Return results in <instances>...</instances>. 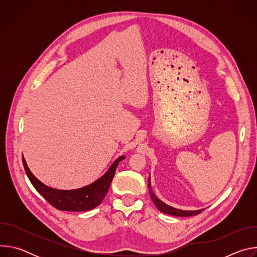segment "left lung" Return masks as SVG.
Listing matches in <instances>:
<instances>
[{
  "label": "left lung",
  "instance_id": "obj_1",
  "mask_svg": "<svg viewBox=\"0 0 257 257\" xmlns=\"http://www.w3.org/2000/svg\"><path fill=\"white\" fill-rule=\"evenodd\" d=\"M149 189H150V194H151L152 200L154 201L155 205L158 207V209L160 211H162L164 213H167L170 215H175V216H192V215H196V214L200 213L203 210V208L198 209V210H182V209H178V208H175L173 206L166 204L165 202L160 200L154 193V191L152 189V184H151V176L149 178Z\"/></svg>",
  "mask_w": 257,
  "mask_h": 257
}]
</instances>
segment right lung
<instances>
[{
    "instance_id": "right-lung-1",
    "label": "right lung",
    "mask_w": 257,
    "mask_h": 257,
    "mask_svg": "<svg viewBox=\"0 0 257 257\" xmlns=\"http://www.w3.org/2000/svg\"><path fill=\"white\" fill-rule=\"evenodd\" d=\"M124 159L125 156L119 157L108 170L91 184L73 190H59L45 185L30 172L24 158H22V162L31 184L50 204L59 210L88 211L100 204L111 186L119 163Z\"/></svg>"
}]
</instances>
